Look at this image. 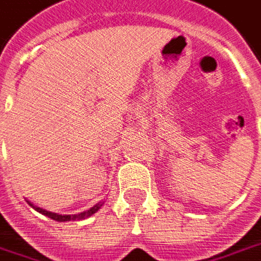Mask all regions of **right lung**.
Wrapping results in <instances>:
<instances>
[{"instance_id":"right-lung-1","label":"right lung","mask_w":261,"mask_h":261,"mask_svg":"<svg viewBox=\"0 0 261 261\" xmlns=\"http://www.w3.org/2000/svg\"><path fill=\"white\" fill-rule=\"evenodd\" d=\"M100 207H101V203H97V205H94L93 207H90L89 211L86 212H82L79 215H58V213H52L48 212V211H45V209H41V207H35L36 211L42 215H45V216H48L50 219L58 220V222H66V220H79V219H85V218H89V216H92L93 213H96L99 211Z\"/></svg>"}]
</instances>
